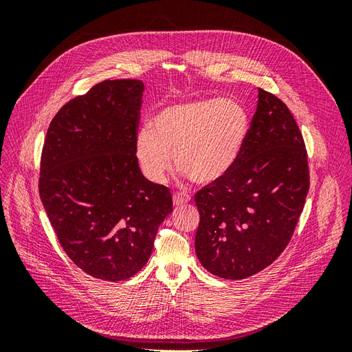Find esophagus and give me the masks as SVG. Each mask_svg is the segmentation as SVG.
<instances>
[{
  "mask_svg": "<svg viewBox=\"0 0 352 352\" xmlns=\"http://www.w3.org/2000/svg\"><path fill=\"white\" fill-rule=\"evenodd\" d=\"M189 201H190V197L188 194H185V192H176L173 195V204L176 207L184 206V204H186V202H189Z\"/></svg>",
  "mask_w": 352,
  "mask_h": 352,
  "instance_id": "1",
  "label": "esophagus"
}]
</instances>
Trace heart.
Masks as SVG:
<instances>
[{
  "label": "heart",
  "mask_w": 352,
  "mask_h": 352,
  "mask_svg": "<svg viewBox=\"0 0 352 352\" xmlns=\"http://www.w3.org/2000/svg\"><path fill=\"white\" fill-rule=\"evenodd\" d=\"M250 113L233 98H206L167 105L138 132L135 157L144 176L162 184L175 162L197 184L226 177L247 145Z\"/></svg>",
  "instance_id": "b5f03b06"
}]
</instances>
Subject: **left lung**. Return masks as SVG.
I'll list each match as a JSON object with an SVG mask.
<instances>
[{
  "label": "left lung",
  "instance_id": "1",
  "mask_svg": "<svg viewBox=\"0 0 352 352\" xmlns=\"http://www.w3.org/2000/svg\"><path fill=\"white\" fill-rule=\"evenodd\" d=\"M310 186L307 150L294 116L258 88L247 145L232 172L195 194V252L210 273L245 279L289 243Z\"/></svg>",
  "mask_w": 352,
  "mask_h": 352
}]
</instances>
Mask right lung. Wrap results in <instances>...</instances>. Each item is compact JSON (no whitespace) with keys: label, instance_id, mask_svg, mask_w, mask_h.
Instances as JSON below:
<instances>
[{"label":"right lung","instance_id":"right-lung-1","mask_svg":"<svg viewBox=\"0 0 352 352\" xmlns=\"http://www.w3.org/2000/svg\"><path fill=\"white\" fill-rule=\"evenodd\" d=\"M144 82L104 80L63 105L41 157L39 195L69 258L95 279H129L173 211L135 157Z\"/></svg>","mask_w":352,"mask_h":352}]
</instances>
